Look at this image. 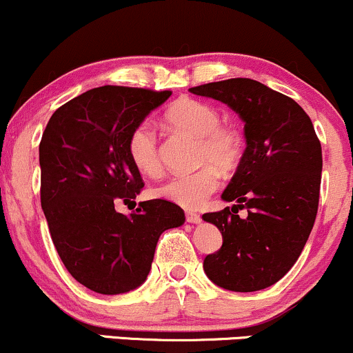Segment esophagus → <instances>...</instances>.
<instances>
[{"instance_id": "1", "label": "esophagus", "mask_w": 353, "mask_h": 353, "mask_svg": "<svg viewBox=\"0 0 353 353\" xmlns=\"http://www.w3.org/2000/svg\"><path fill=\"white\" fill-rule=\"evenodd\" d=\"M185 221H188L189 224H199V222L202 221V217H201V214L192 212V210H188V212H185Z\"/></svg>"}]
</instances>
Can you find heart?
<instances>
[{
	"label": "heart",
	"instance_id": "heart-1",
	"mask_svg": "<svg viewBox=\"0 0 353 353\" xmlns=\"http://www.w3.org/2000/svg\"><path fill=\"white\" fill-rule=\"evenodd\" d=\"M164 123L169 129L197 137L196 171L174 174L154 189V196L181 208L196 209L216 192L222 171H230L239 164L244 152V137L234 125L221 123V114L204 101L181 98L165 109ZM131 163L143 174L156 176L161 171L159 139L151 124L141 123L128 139Z\"/></svg>",
	"mask_w": 353,
	"mask_h": 353
}]
</instances>
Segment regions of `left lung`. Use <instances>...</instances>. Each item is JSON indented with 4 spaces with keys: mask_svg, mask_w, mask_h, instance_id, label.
I'll list each match as a JSON object with an SVG mask.
<instances>
[{
    "mask_svg": "<svg viewBox=\"0 0 353 353\" xmlns=\"http://www.w3.org/2000/svg\"><path fill=\"white\" fill-rule=\"evenodd\" d=\"M222 101L244 121L245 151L222 199L232 208L202 216L222 234L204 270L219 287L255 292L292 269L314 228L322 145L307 112L289 96L247 78L190 88ZM245 208L241 219L238 210Z\"/></svg>",
    "mask_w": 353,
    "mask_h": 353,
    "instance_id": "1",
    "label": "left lung"
}]
</instances>
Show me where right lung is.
Returning a JSON list of instances; mask_svg holds the SVG:
<instances>
[{
    "mask_svg": "<svg viewBox=\"0 0 353 353\" xmlns=\"http://www.w3.org/2000/svg\"><path fill=\"white\" fill-rule=\"evenodd\" d=\"M171 94L128 86L89 89L56 109L43 132L41 208L52 244L68 272L98 294L139 287L161 234L185 221L184 210L164 199L139 202L131 216L114 209L144 188L129 159V134Z\"/></svg>",
    "mask_w": 353,
    "mask_h": 353,
    "instance_id": "right-lung-1",
    "label": "right lung"
}]
</instances>
